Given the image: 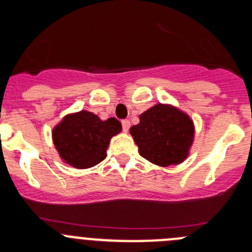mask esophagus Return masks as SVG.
Here are the masks:
<instances>
[{
  "instance_id": "1",
  "label": "esophagus",
  "mask_w": 252,
  "mask_h": 252,
  "mask_svg": "<svg viewBox=\"0 0 252 252\" xmlns=\"http://www.w3.org/2000/svg\"><path fill=\"white\" fill-rule=\"evenodd\" d=\"M122 126H123V131H128L129 128H130V122L128 121V119H124V121H122Z\"/></svg>"
}]
</instances>
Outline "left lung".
<instances>
[{
	"instance_id": "left-lung-1",
	"label": "left lung",
	"mask_w": 252,
	"mask_h": 252,
	"mask_svg": "<svg viewBox=\"0 0 252 252\" xmlns=\"http://www.w3.org/2000/svg\"><path fill=\"white\" fill-rule=\"evenodd\" d=\"M139 118L140 123L131 126L130 134L144 158L162 167L187 158L194 140V124L187 113L157 103Z\"/></svg>"
}]
</instances>
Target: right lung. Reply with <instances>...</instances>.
<instances>
[{"label": "right lung", "mask_w": 252, "mask_h": 252, "mask_svg": "<svg viewBox=\"0 0 252 252\" xmlns=\"http://www.w3.org/2000/svg\"><path fill=\"white\" fill-rule=\"evenodd\" d=\"M118 119L101 121L88 111L68 114L52 131L53 144L65 163L85 169L106 158L112 136L121 133Z\"/></svg>", "instance_id": "obj_1"}]
</instances>
